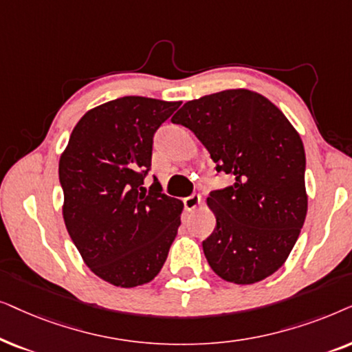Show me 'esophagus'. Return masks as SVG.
I'll list each match as a JSON object with an SVG mask.
<instances>
[{"mask_svg":"<svg viewBox=\"0 0 352 352\" xmlns=\"http://www.w3.org/2000/svg\"><path fill=\"white\" fill-rule=\"evenodd\" d=\"M199 204H201V196L198 193H193L191 196H188V198L184 199V206L186 210H193L198 208Z\"/></svg>","mask_w":352,"mask_h":352,"instance_id":"obj_1","label":"esophagus"}]
</instances>
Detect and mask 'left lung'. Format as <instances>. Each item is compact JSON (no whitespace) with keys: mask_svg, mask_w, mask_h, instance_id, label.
Listing matches in <instances>:
<instances>
[{"mask_svg":"<svg viewBox=\"0 0 352 352\" xmlns=\"http://www.w3.org/2000/svg\"><path fill=\"white\" fill-rule=\"evenodd\" d=\"M190 129L235 184L209 193L215 228L203 241L210 269L236 285L261 282L292 252L306 220V153L282 111L259 93L225 90L185 102Z\"/></svg>","mask_w":352,"mask_h":352,"instance_id":"left-lung-1","label":"left lung"}]
</instances>
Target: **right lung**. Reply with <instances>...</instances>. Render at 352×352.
I'll return each instance as SVG.
<instances>
[{"label":"right lung","mask_w":352,"mask_h":352,"mask_svg":"<svg viewBox=\"0 0 352 352\" xmlns=\"http://www.w3.org/2000/svg\"><path fill=\"white\" fill-rule=\"evenodd\" d=\"M182 104L124 96L88 111L59 161L65 228L104 282L133 288L156 277L180 227L184 203L146 190L156 130Z\"/></svg>","instance_id":"add662e5"}]
</instances>
